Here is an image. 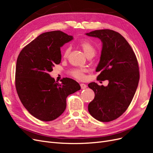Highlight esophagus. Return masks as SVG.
Returning <instances> with one entry per match:
<instances>
[{
  "label": "esophagus",
  "instance_id": "obj_1",
  "mask_svg": "<svg viewBox=\"0 0 153 153\" xmlns=\"http://www.w3.org/2000/svg\"><path fill=\"white\" fill-rule=\"evenodd\" d=\"M80 87L82 89H84L87 88V85L85 84H80Z\"/></svg>",
  "mask_w": 153,
  "mask_h": 153
}]
</instances>
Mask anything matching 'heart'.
<instances>
[{
	"mask_svg": "<svg viewBox=\"0 0 153 153\" xmlns=\"http://www.w3.org/2000/svg\"><path fill=\"white\" fill-rule=\"evenodd\" d=\"M79 45L87 57L89 56V55H94L96 53V48L94 45L91 43L90 41L87 40L83 41L79 43ZM69 50H70V48H69L68 46H66L64 48L62 52V55L64 57H66L68 56L69 52ZM84 69L75 68L69 71V74L75 78H78V79H83V78H84Z\"/></svg>",
	"mask_w": 153,
	"mask_h": 153,
	"instance_id": "heart-1",
	"label": "heart"
}]
</instances>
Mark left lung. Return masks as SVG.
<instances>
[{
	"instance_id": "8db88e82",
	"label": "left lung",
	"mask_w": 153,
	"mask_h": 153,
	"mask_svg": "<svg viewBox=\"0 0 153 153\" xmlns=\"http://www.w3.org/2000/svg\"><path fill=\"white\" fill-rule=\"evenodd\" d=\"M102 43L100 60L96 71L98 80H108L107 86L91 82L94 100L88 105L90 114L98 121L116 119L131 103L139 82L138 64L131 46L118 32L110 29L96 30L85 34Z\"/></svg>"
}]
</instances>
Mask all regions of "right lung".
I'll use <instances>...</instances> for the list:
<instances>
[{
    "mask_svg": "<svg viewBox=\"0 0 153 153\" xmlns=\"http://www.w3.org/2000/svg\"><path fill=\"white\" fill-rule=\"evenodd\" d=\"M73 39L60 30L45 32L25 46L18 57V95L28 112L41 121L59 117L66 108L67 97L81 88L71 78H64L59 84L49 75L55 64L61 62V47Z\"/></svg>",
    "mask_w": 153,
    "mask_h": 153,
    "instance_id": "obj_1",
    "label": "right lung"
}]
</instances>
